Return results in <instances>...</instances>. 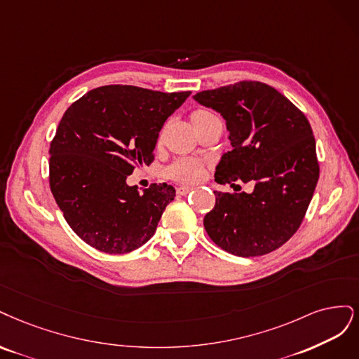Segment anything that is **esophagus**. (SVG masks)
<instances>
[{
	"instance_id": "obj_1",
	"label": "esophagus",
	"mask_w": 359,
	"mask_h": 359,
	"mask_svg": "<svg viewBox=\"0 0 359 359\" xmlns=\"http://www.w3.org/2000/svg\"><path fill=\"white\" fill-rule=\"evenodd\" d=\"M189 191H192L191 187H187V184H182V187L177 188V194L179 195H187Z\"/></svg>"
}]
</instances>
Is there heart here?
I'll list each match as a JSON object with an SVG mask.
<instances>
[{
    "label": "heart",
    "instance_id": "1",
    "mask_svg": "<svg viewBox=\"0 0 359 359\" xmlns=\"http://www.w3.org/2000/svg\"><path fill=\"white\" fill-rule=\"evenodd\" d=\"M213 116H215V114L210 110L196 109L191 114V121H192V123H195V122H198L201 119L213 118ZM167 175H168V177L175 179L177 182L194 183V182L200 180L203 177L204 167H203V164L200 163V161H195V159H179V161H176V163H172L167 168Z\"/></svg>",
    "mask_w": 359,
    "mask_h": 359
}]
</instances>
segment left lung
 Segmentation results:
<instances>
[{
  "instance_id": "left-lung-1",
  "label": "left lung",
  "mask_w": 359,
  "mask_h": 359,
  "mask_svg": "<svg viewBox=\"0 0 359 359\" xmlns=\"http://www.w3.org/2000/svg\"><path fill=\"white\" fill-rule=\"evenodd\" d=\"M194 100L221 113L229 131L233 149L222 155L215 180L253 187L250 194L215 191L216 204L204 216L207 234L243 258L279 249L302 225L319 179L304 113L279 90L253 80L203 90Z\"/></svg>"
}]
</instances>
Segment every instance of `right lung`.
I'll use <instances>...</instances> for the list:
<instances>
[{
    "label": "right lung",
    "mask_w": 359,
    "mask_h": 359,
    "mask_svg": "<svg viewBox=\"0 0 359 359\" xmlns=\"http://www.w3.org/2000/svg\"><path fill=\"white\" fill-rule=\"evenodd\" d=\"M189 95L109 85L86 92L64 113L49 149L50 191L89 246L122 255L155 234L176 189L152 183L140 194L126 177L152 164L161 128Z\"/></svg>",
    "instance_id": "right-lung-1"
}]
</instances>
